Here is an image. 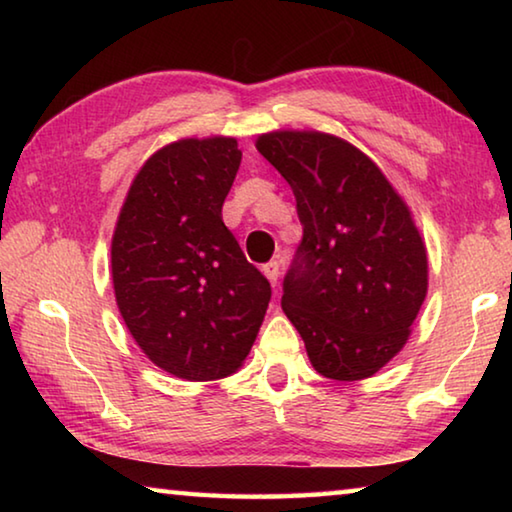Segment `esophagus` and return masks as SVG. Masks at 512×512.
<instances>
[{
  "instance_id": "obj_1",
  "label": "esophagus",
  "mask_w": 512,
  "mask_h": 512,
  "mask_svg": "<svg viewBox=\"0 0 512 512\" xmlns=\"http://www.w3.org/2000/svg\"><path fill=\"white\" fill-rule=\"evenodd\" d=\"M262 273L268 277V282L273 284V287H277V277H280V262H268L262 266Z\"/></svg>"
}]
</instances>
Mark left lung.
I'll return each mask as SVG.
<instances>
[{"label": "left lung", "mask_w": 512, "mask_h": 512, "mask_svg": "<svg viewBox=\"0 0 512 512\" xmlns=\"http://www.w3.org/2000/svg\"><path fill=\"white\" fill-rule=\"evenodd\" d=\"M257 151L296 196L302 241L282 282V309L311 366L357 381L409 339L427 296V250L409 207L352 144L325 133L259 135Z\"/></svg>", "instance_id": "obj_1"}]
</instances>
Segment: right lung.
<instances>
[{
	"instance_id": "add662e5",
	"label": "right lung",
	"mask_w": 512,
	"mask_h": 512,
	"mask_svg": "<svg viewBox=\"0 0 512 512\" xmlns=\"http://www.w3.org/2000/svg\"><path fill=\"white\" fill-rule=\"evenodd\" d=\"M239 164L232 137L164 146L135 176L112 237L121 318L146 357L180 379L232 375L271 300L221 216Z\"/></svg>"
}]
</instances>
